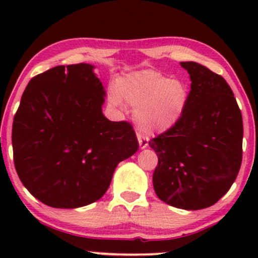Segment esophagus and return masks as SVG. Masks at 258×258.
<instances>
[{
  "label": "esophagus",
  "mask_w": 258,
  "mask_h": 258,
  "mask_svg": "<svg viewBox=\"0 0 258 258\" xmlns=\"http://www.w3.org/2000/svg\"><path fill=\"white\" fill-rule=\"evenodd\" d=\"M137 138H138V143H139V147H141V149H144V148L148 147V138L147 137L142 136L141 133H137Z\"/></svg>",
  "instance_id": "obj_1"
}]
</instances>
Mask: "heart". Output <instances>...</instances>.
<instances>
[{
  "instance_id": "1",
  "label": "heart",
  "mask_w": 258,
  "mask_h": 258,
  "mask_svg": "<svg viewBox=\"0 0 258 258\" xmlns=\"http://www.w3.org/2000/svg\"><path fill=\"white\" fill-rule=\"evenodd\" d=\"M121 99L135 112L139 131L146 135L164 132L176 125L183 116L188 102V90L179 80H171L155 70H142L120 80L117 92L110 100Z\"/></svg>"
}]
</instances>
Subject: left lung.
<instances>
[{
	"label": "left lung",
	"mask_w": 258,
	"mask_h": 258,
	"mask_svg": "<svg viewBox=\"0 0 258 258\" xmlns=\"http://www.w3.org/2000/svg\"><path fill=\"white\" fill-rule=\"evenodd\" d=\"M191 88L183 116L150 139L160 200L183 210L212 206L230 189L242 160V116L232 88L218 74L182 61Z\"/></svg>",
	"instance_id": "left-lung-1"
}]
</instances>
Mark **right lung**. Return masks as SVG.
<instances>
[{"instance_id":"1","label":"right lung","mask_w":258,"mask_h":258,"mask_svg":"<svg viewBox=\"0 0 258 258\" xmlns=\"http://www.w3.org/2000/svg\"><path fill=\"white\" fill-rule=\"evenodd\" d=\"M105 92L93 67L59 65L26 86L12 127L13 160L41 203L76 209L108 190L117 164L138 150L127 121L103 115Z\"/></svg>"}]
</instances>
